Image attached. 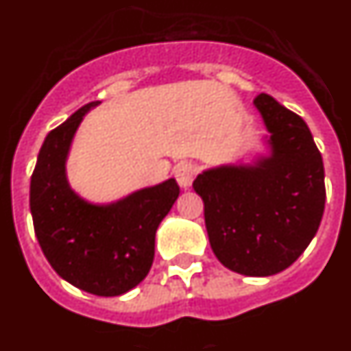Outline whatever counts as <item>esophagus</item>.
<instances>
[{"instance_id": "obj_1", "label": "esophagus", "mask_w": 351, "mask_h": 351, "mask_svg": "<svg viewBox=\"0 0 351 351\" xmlns=\"http://www.w3.org/2000/svg\"><path fill=\"white\" fill-rule=\"evenodd\" d=\"M196 175H198V166H196L194 162H182V164H178L175 169L176 182H178L180 187H184V189H189L193 180L196 178Z\"/></svg>"}]
</instances>
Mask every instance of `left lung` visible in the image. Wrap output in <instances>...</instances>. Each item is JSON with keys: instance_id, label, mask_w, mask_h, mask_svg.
<instances>
[{"instance_id": "8db88e82", "label": "left lung", "mask_w": 351, "mask_h": 351, "mask_svg": "<svg viewBox=\"0 0 351 351\" xmlns=\"http://www.w3.org/2000/svg\"><path fill=\"white\" fill-rule=\"evenodd\" d=\"M269 130L271 157L196 176L212 252L228 269L269 276L305 252L325 210V169L307 123L271 98L253 99Z\"/></svg>"}]
</instances>
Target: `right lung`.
<instances>
[{
    "label": "right lung",
    "instance_id": "add662e5",
    "mask_svg": "<svg viewBox=\"0 0 351 351\" xmlns=\"http://www.w3.org/2000/svg\"><path fill=\"white\" fill-rule=\"evenodd\" d=\"M87 103L49 132L30 182V210L44 257L58 275L96 296H119L144 280L155 234L180 187L167 180L112 205H90L66 180V157Z\"/></svg>",
    "mask_w": 351,
    "mask_h": 351
}]
</instances>
